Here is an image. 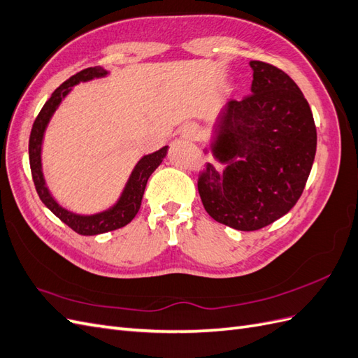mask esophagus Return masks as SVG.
I'll list each match as a JSON object with an SVG mask.
<instances>
[{"label":"esophagus","instance_id":"obj_1","mask_svg":"<svg viewBox=\"0 0 358 358\" xmlns=\"http://www.w3.org/2000/svg\"><path fill=\"white\" fill-rule=\"evenodd\" d=\"M196 136H198V127L195 124H187L182 127L181 138L193 141V139H196Z\"/></svg>","mask_w":358,"mask_h":358}]
</instances>
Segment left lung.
Masks as SVG:
<instances>
[{
    "mask_svg": "<svg viewBox=\"0 0 358 358\" xmlns=\"http://www.w3.org/2000/svg\"><path fill=\"white\" fill-rule=\"evenodd\" d=\"M249 64L252 94L229 100L214 126L210 150L224 169L207 163L198 180L206 211L238 231L261 229L295 206L316 152L313 115L297 84L271 64Z\"/></svg>",
    "mask_w": 358,
    "mask_h": 358,
    "instance_id": "left-lung-1",
    "label": "left lung"
}]
</instances>
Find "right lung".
Instances as JSON below:
<instances>
[{"mask_svg": "<svg viewBox=\"0 0 358 358\" xmlns=\"http://www.w3.org/2000/svg\"><path fill=\"white\" fill-rule=\"evenodd\" d=\"M108 73L109 71L103 67L96 66L80 70L79 73L69 78L66 83L61 84L54 91L52 96H50L42 110H40V114L37 115L33 124L31 135H29V166H31L33 181L38 193V198L42 199L45 206L52 211L61 222H64L67 227L80 234V236H97V234L115 231L118 228L126 227L127 223L134 220V217L141 208L142 196H144L150 176L156 171V168L160 165L162 160L165 159L168 152V147H163L159 151H155L151 152V155L142 157L135 165L134 171H131L120 198L117 199L114 206L109 207L108 210L96 214H78L64 208L57 202V199L52 196V193L49 192L46 186L42 169V144L45 130L49 124L50 118H52L54 112L58 109L63 99L70 93L71 88L78 85L79 83H88V80H93L96 78H105Z\"/></svg>", "mask_w": 358, "mask_h": 358, "instance_id": "add662e5", "label": "right lung"}]
</instances>
